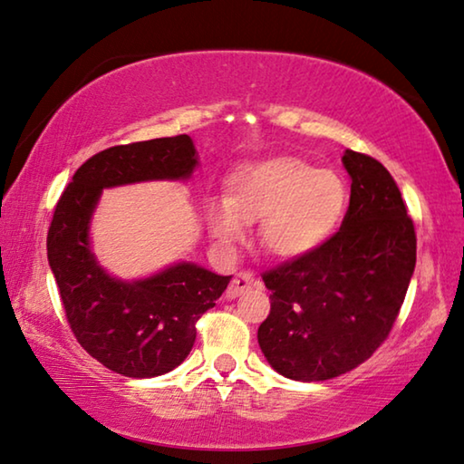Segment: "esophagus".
<instances>
[{
	"label": "esophagus",
	"instance_id": "esophagus-1",
	"mask_svg": "<svg viewBox=\"0 0 464 464\" xmlns=\"http://www.w3.org/2000/svg\"><path fill=\"white\" fill-rule=\"evenodd\" d=\"M253 285H256V282H255V277L250 276V273H246V271H242V273H238L237 277L232 279L230 282V285H227V290H226V298H238V295H242L245 294L246 290H250V287Z\"/></svg>",
	"mask_w": 464,
	"mask_h": 464
}]
</instances>
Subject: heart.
Segmentation results:
<instances>
[{"label": "heart", "mask_w": 464, "mask_h": 464, "mask_svg": "<svg viewBox=\"0 0 464 464\" xmlns=\"http://www.w3.org/2000/svg\"><path fill=\"white\" fill-rule=\"evenodd\" d=\"M345 180L292 156L238 166L224 199L208 208V226L222 245H237L246 224L261 222V246L273 259L316 253L337 232L347 209Z\"/></svg>", "instance_id": "obj_1"}]
</instances>
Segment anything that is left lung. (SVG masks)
<instances>
[{
	"mask_svg": "<svg viewBox=\"0 0 464 464\" xmlns=\"http://www.w3.org/2000/svg\"><path fill=\"white\" fill-rule=\"evenodd\" d=\"M352 179L341 230L316 253L267 271L271 313L256 333L269 366L321 382L384 343L415 269V227L397 182L374 158L345 150Z\"/></svg>",
	"mask_w": 464,
	"mask_h": 464,
	"instance_id": "left-lung-1",
	"label": "left lung"
}]
</instances>
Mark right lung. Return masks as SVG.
Returning a JSON list of instances; mask_svg holds the SVG:
<instances>
[{
    "mask_svg": "<svg viewBox=\"0 0 464 464\" xmlns=\"http://www.w3.org/2000/svg\"><path fill=\"white\" fill-rule=\"evenodd\" d=\"M199 156L188 135L115 146L75 170L53 214L49 267L67 321L86 352L117 374L154 378L180 366L195 343V323L216 306L232 276L179 261L148 277L106 271L90 226L104 188L150 180H188Z\"/></svg>",
    "mask_w": 464,
    "mask_h": 464,
    "instance_id": "obj_1",
    "label": "right lung"
}]
</instances>
